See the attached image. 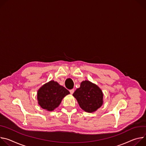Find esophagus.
I'll list each match as a JSON object with an SVG mask.
<instances>
[{"mask_svg": "<svg viewBox=\"0 0 146 146\" xmlns=\"http://www.w3.org/2000/svg\"><path fill=\"white\" fill-rule=\"evenodd\" d=\"M70 93H71V94H72L74 93V89H71V90H70Z\"/></svg>", "mask_w": 146, "mask_h": 146, "instance_id": "esophagus-1", "label": "esophagus"}]
</instances>
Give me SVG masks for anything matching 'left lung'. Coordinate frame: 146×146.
Here are the masks:
<instances>
[{
  "mask_svg": "<svg viewBox=\"0 0 146 146\" xmlns=\"http://www.w3.org/2000/svg\"><path fill=\"white\" fill-rule=\"evenodd\" d=\"M74 98L83 110L88 112H93L103 104V94L102 90L96 85L88 80L80 84L73 94Z\"/></svg>",
  "mask_w": 146,
  "mask_h": 146,
  "instance_id": "1",
  "label": "left lung"
}]
</instances>
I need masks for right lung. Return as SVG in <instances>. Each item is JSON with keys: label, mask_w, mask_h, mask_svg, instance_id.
<instances>
[{"label": "right lung", "mask_w": 146, "mask_h": 146, "mask_svg": "<svg viewBox=\"0 0 146 146\" xmlns=\"http://www.w3.org/2000/svg\"><path fill=\"white\" fill-rule=\"evenodd\" d=\"M68 94L70 92L67 89L57 82L51 80L38 90L37 98L42 108L52 111L60 105L62 99Z\"/></svg>", "instance_id": "add662e5"}]
</instances>
